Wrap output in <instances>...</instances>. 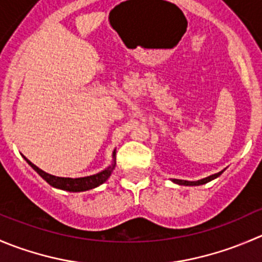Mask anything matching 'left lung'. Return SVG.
Here are the masks:
<instances>
[{
    "label": "left lung",
    "instance_id": "8db88e82",
    "mask_svg": "<svg viewBox=\"0 0 262 262\" xmlns=\"http://www.w3.org/2000/svg\"><path fill=\"white\" fill-rule=\"evenodd\" d=\"M224 170H222V171L216 172V174L210 175V177L204 178V179L195 180V182H189V180H182V179H171V182H174L175 184H179V185H201V184H206V183L211 182V180L215 179V178L220 177V175H222L223 172H224Z\"/></svg>",
    "mask_w": 262,
    "mask_h": 262
}]
</instances>
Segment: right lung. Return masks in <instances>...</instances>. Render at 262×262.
Here are the masks:
<instances>
[{
  "label": "right lung",
  "instance_id": "obj_1",
  "mask_svg": "<svg viewBox=\"0 0 262 262\" xmlns=\"http://www.w3.org/2000/svg\"><path fill=\"white\" fill-rule=\"evenodd\" d=\"M115 155H116V149H114L113 152V162L111 165H108L105 170L102 171L97 172V174L90 175V177H82V178H62V177H55V175H51L48 172L43 171L40 170L39 167L35 166L34 164L29 161L25 156L24 160L28 162L30 167H32L34 171H37V174L39 175L42 179H45L51 187L57 188V189H62V190H68V192H84V190H90L93 189V188L98 187L102 183H105L106 180L110 178L111 172L114 171L115 169Z\"/></svg>",
  "mask_w": 262,
  "mask_h": 262
}]
</instances>
